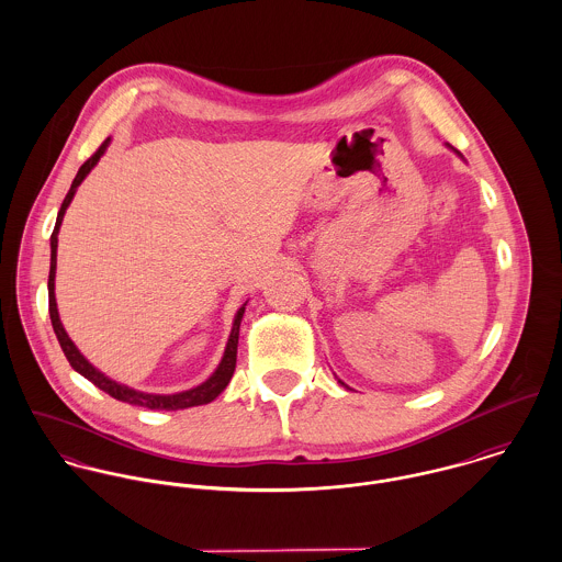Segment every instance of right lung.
Segmentation results:
<instances>
[{
    "mask_svg": "<svg viewBox=\"0 0 562 562\" xmlns=\"http://www.w3.org/2000/svg\"><path fill=\"white\" fill-rule=\"evenodd\" d=\"M108 147V140L88 158L80 166L74 183H71V190L67 192L65 201H63V207L58 212V218H56V227H54V234H52V266H49V318H52V326H54V333L60 341V348L65 352V357L69 359L71 368L76 372H80L81 376H86L92 385H97L101 392L110 394L112 398L116 401L127 402V404H136V406H145V408H158V411H179V408H188V406H199V404H207V402L218 398V394L229 385L232 376H234V370H236V357H238V335H240V322L244 316V307H240V312L236 314V321H234V328H232V335H229V341H227V348H225V357L218 366V370L199 387L190 390V392H181V394H172V396H156V394H143V392H136V390H130L116 381H110L108 376H103L99 370H94L83 357L80 355V350L76 348V344L69 339L67 330L63 328V322L58 318V307H56V296H54V279H56V248H58V229L63 225V216L76 194V188L83 181V177L90 172V168L99 161V158L103 156Z\"/></svg>",
    "mask_w": 562,
    "mask_h": 562,
    "instance_id": "1",
    "label": "right lung"
}]
</instances>
